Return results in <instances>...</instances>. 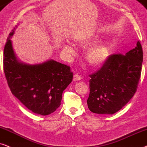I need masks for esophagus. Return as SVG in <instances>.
Instances as JSON below:
<instances>
[{"label": "esophagus", "mask_w": 147, "mask_h": 147, "mask_svg": "<svg viewBox=\"0 0 147 147\" xmlns=\"http://www.w3.org/2000/svg\"><path fill=\"white\" fill-rule=\"evenodd\" d=\"M82 77L81 76L77 75V74H75V75H74V77H73V81H80V80H81Z\"/></svg>", "instance_id": "obj_1"}]
</instances>
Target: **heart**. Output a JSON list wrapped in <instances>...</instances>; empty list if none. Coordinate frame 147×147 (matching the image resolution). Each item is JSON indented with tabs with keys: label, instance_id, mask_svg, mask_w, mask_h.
Returning <instances> with one entry per match:
<instances>
[{
	"label": "heart",
	"instance_id": "b5f03b06",
	"mask_svg": "<svg viewBox=\"0 0 147 147\" xmlns=\"http://www.w3.org/2000/svg\"><path fill=\"white\" fill-rule=\"evenodd\" d=\"M97 40V36L95 35H88L79 38L77 42L82 47L87 48ZM64 48L68 52L74 53V50L70 45H65ZM109 56V48L105 42H100L92 44L88 48L86 52V60L90 65L97 67L102 65L108 59Z\"/></svg>",
	"mask_w": 147,
	"mask_h": 147
}]
</instances>
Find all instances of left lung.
Here are the masks:
<instances>
[{"instance_id": "left-lung-1", "label": "left lung", "mask_w": 147, "mask_h": 147, "mask_svg": "<svg viewBox=\"0 0 147 147\" xmlns=\"http://www.w3.org/2000/svg\"><path fill=\"white\" fill-rule=\"evenodd\" d=\"M142 48L139 41L128 52L109 56L100 70L90 75V111L98 114H113L132 98L138 87L142 63Z\"/></svg>"}]
</instances>
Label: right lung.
Listing matches in <instances>:
<instances>
[{"instance_id": "add662e5", "label": "right lung", "mask_w": 147, "mask_h": 147, "mask_svg": "<svg viewBox=\"0 0 147 147\" xmlns=\"http://www.w3.org/2000/svg\"><path fill=\"white\" fill-rule=\"evenodd\" d=\"M17 27V26H16ZM10 33L3 53V68L11 93L29 110L47 116L60 105L63 91L72 81L70 66L51 59L29 64L19 61Z\"/></svg>"}]
</instances>
